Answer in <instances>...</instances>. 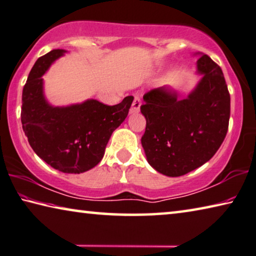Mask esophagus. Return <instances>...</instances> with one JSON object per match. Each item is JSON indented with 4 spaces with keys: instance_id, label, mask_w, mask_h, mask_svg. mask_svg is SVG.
<instances>
[{
    "instance_id": "esophagus-1",
    "label": "esophagus",
    "mask_w": 256,
    "mask_h": 256,
    "mask_svg": "<svg viewBox=\"0 0 256 256\" xmlns=\"http://www.w3.org/2000/svg\"><path fill=\"white\" fill-rule=\"evenodd\" d=\"M140 96H134V100H132V106L130 108V113H136L140 111Z\"/></svg>"
}]
</instances>
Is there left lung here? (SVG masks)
Wrapping results in <instances>:
<instances>
[{
  "mask_svg": "<svg viewBox=\"0 0 256 256\" xmlns=\"http://www.w3.org/2000/svg\"><path fill=\"white\" fill-rule=\"evenodd\" d=\"M203 74L185 100L169 90L145 93L140 111L146 119L142 145L150 166L162 174L179 177L214 156L228 132L230 94L222 70L203 54L198 61Z\"/></svg>",
  "mask_w": 256,
  "mask_h": 256,
  "instance_id": "1",
  "label": "left lung"
}]
</instances>
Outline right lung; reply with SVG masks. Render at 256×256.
I'll use <instances>...</instances> for the list:
<instances>
[{
  "mask_svg": "<svg viewBox=\"0 0 256 256\" xmlns=\"http://www.w3.org/2000/svg\"><path fill=\"white\" fill-rule=\"evenodd\" d=\"M64 53L53 50L35 62L22 90V122L29 145L54 169L80 174L102 160L112 132L127 118L132 96L116 106L96 100L66 108L48 106L43 95V78L54 60Z\"/></svg>",
  "mask_w": 256,
  "mask_h": 256,
  "instance_id": "1",
  "label": "right lung"
}]
</instances>
